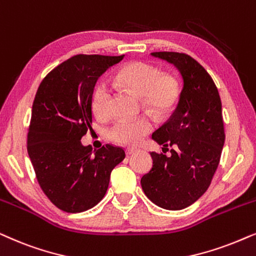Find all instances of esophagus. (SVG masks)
Here are the masks:
<instances>
[{
	"instance_id": "34e87169",
	"label": "esophagus",
	"mask_w": 256,
	"mask_h": 256,
	"mask_svg": "<svg viewBox=\"0 0 256 256\" xmlns=\"http://www.w3.org/2000/svg\"><path fill=\"white\" fill-rule=\"evenodd\" d=\"M136 152H138V148H127V149H126V154H127V155H132Z\"/></svg>"
}]
</instances>
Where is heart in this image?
Segmentation results:
<instances>
[{
	"label": "heart",
	"mask_w": 256,
	"mask_h": 256,
	"mask_svg": "<svg viewBox=\"0 0 256 256\" xmlns=\"http://www.w3.org/2000/svg\"><path fill=\"white\" fill-rule=\"evenodd\" d=\"M116 82L122 88L142 98L149 110L164 115L176 104L178 86L172 75L161 74L156 67L144 62H132L122 67L116 74ZM112 89L106 81L96 84L92 94V108L95 115L107 112ZM154 124L147 116L138 118H118L109 129V138L121 144H138Z\"/></svg>",
	"instance_id": "obj_1"
}]
</instances>
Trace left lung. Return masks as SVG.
<instances>
[{"instance_id": "1", "label": "left lung", "mask_w": 256, "mask_h": 256, "mask_svg": "<svg viewBox=\"0 0 256 256\" xmlns=\"http://www.w3.org/2000/svg\"><path fill=\"white\" fill-rule=\"evenodd\" d=\"M174 66L182 78L178 102L170 118L152 138L172 155L152 152V168L141 178L144 194L168 210L187 208L206 193L224 144L220 95L213 78L193 58L182 52H152Z\"/></svg>"}]
</instances>
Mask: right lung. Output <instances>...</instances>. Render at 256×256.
<instances>
[{"instance_id":"obj_1","label":"right lung","mask_w":256,"mask_h":256,"mask_svg":"<svg viewBox=\"0 0 256 256\" xmlns=\"http://www.w3.org/2000/svg\"><path fill=\"white\" fill-rule=\"evenodd\" d=\"M124 58L76 55L43 78L35 95L28 155L43 193L67 213L88 210L104 198L110 172L124 160L120 147L98 150L81 144L92 129V94L98 78Z\"/></svg>"}]
</instances>
